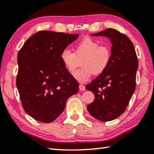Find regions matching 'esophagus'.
Returning a JSON list of instances; mask_svg holds the SVG:
<instances>
[{"label":"esophagus","mask_w":154,"mask_h":154,"mask_svg":"<svg viewBox=\"0 0 154 154\" xmlns=\"http://www.w3.org/2000/svg\"><path fill=\"white\" fill-rule=\"evenodd\" d=\"M79 89L81 91H85V86L83 85H82V84H80L79 85Z\"/></svg>","instance_id":"esophagus-1"}]
</instances>
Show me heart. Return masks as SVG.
Masks as SVG:
<instances>
[{
  "label": "heart",
  "instance_id": "heart-1",
  "mask_svg": "<svg viewBox=\"0 0 154 154\" xmlns=\"http://www.w3.org/2000/svg\"><path fill=\"white\" fill-rule=\"evenodd\" d=\"M60 60L69 73H73L82 61V67L74 73V77L84 83L95 75L102 73L111 60V50L108 46L100 45L97 40L86 37L77 42L74 52L68 48L60 53Z\"/></svg>",
  "mask_w": 154,
  "mask_h": 154
}]
</instances>
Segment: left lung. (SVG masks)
<instances>
[{
	"label": "left lung",
	"instance_id": "obj_1",
	"mask_svg": "<svg viewBox=\"0 0 154 154\" xmlns=\"http://www.w3.org/2000/svg\"><path fill=\"white\" fill-rule=\"evenodd\" d=\"M91 35L105 36L112 46L108 67L85 87L95 96L87 109L97 120L110 121L124 112L135 90L138 60L132 42L117 30L108 28Z\"/></svg>",
	"mask_w": 154,
	"mask_h": 154
}]
</instances>
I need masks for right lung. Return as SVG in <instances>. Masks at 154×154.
<instances>
[{"instance_id":"obj_1","label":"right lung","mask_w":154,"mask_h":154,"mask_svg":"<svg viewBox=\"0 0 154 154\" xmlns=\"http://www.w3.org/2000/svg\"><path fill=\"white\" fill-rule=\"evenodd\" d=\"M79 34L40 31L27 40L17 55L16 85L25 111L38 121H54L65 108L79 83L66 71L60 53Z\"/></svg>"}]
</instances>
